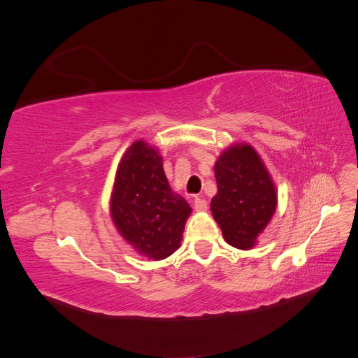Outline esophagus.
I'll use <instances>...</instances> for the list:
<instances>
[{
    "label": "esophagus",
    "instance_id": "1",
    "mask_svg": "<svg viewBox=\"0 0 358 358\" xmlns=\"http://www.w3.org/2000/svg\"><path fill=\"white\" fill-rule=\"evenodd\" d=\"M194 209H196L197 212H204L206 209H208V201L201 197H196V200H194Z\"/></svg>",
    "mask_w": 358,
    "mask_h": 358
}]
</instances>
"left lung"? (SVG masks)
Instances as JSON below:
<instances>
[{
	"mask_svg": "<svg viewBox=\"0 0 358 358\" xmlns=\"http://www.w3.org/2000/svg\"><path fill=\"white\" fill-rule=\"evenodd\" d=\"M218 192L210 201L215 221L225 242L252 249L278 206V191L257 150L249 143H233L215 162Z\"/></svg>",
	"mask_w": 358,
	"mask_h": 358,
	"instance_id": "left-lung-1",
	"label": "left lung"
}]
</instances>
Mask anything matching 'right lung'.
I'll return each mask as SVG.
<instances>
[{
    "label": "right lung",
    "mask_w": 358,
    "mask_h": 358,
    "mask_svg": "<svg viewBox=\"0 0 358 358\" xmlns=\"http://www.w3.org/2000/svg\"><path fill=\"white\" fill-rule=\"evenodd\" d=\"M191 206L166 178L158 149L143 140L129 146L117 164L110 216L117 233L136 252L164 259L179 249Z\"/></svg>",
    "instance_id": "right-lung-1"
}]
</instances>
